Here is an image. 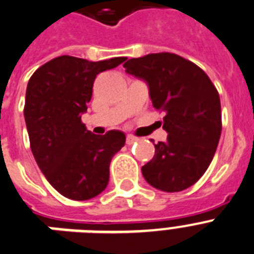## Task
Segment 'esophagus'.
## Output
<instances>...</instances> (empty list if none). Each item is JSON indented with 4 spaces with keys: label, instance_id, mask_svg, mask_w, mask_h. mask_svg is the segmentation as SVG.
Here are the masks:
<instances>
[{
    "label": "esophagus",
    "instance_id": "34e87169",
    "mask_svg": "<svg viewBox=\"0 0 254 254\" xmlns=\"http://www.w3.org/2000/svg\"><path fill=\"white\" fill-rule=\"evenodd\" d=\"M136 140H138V138L134 135H127V144H133V143H135Z\"/></svg>",
    "mask_w": 254,
    "mask_h": 254
}]
</instances>
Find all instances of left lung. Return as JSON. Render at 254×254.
<instances>
[{
	"instance_id": "1",
	"label": "left lung",
	"mask_w": 254,
	"mask_h": 254,
	"mask_svg": "<svg viewBox=\"0 0 254 254\" xmlns=\"http://www.w3.org/2000/svg\"><path fill=\"white\" fill-rule=\"evenodd\" d=\"M127 72L148 83L157 111H165L166 142L154 144V156L142 167L148 184L180 191L208 169L221 135L219 92L199 66L170 52L145 55L124 64Z\"/></svg>"
}]
</instances>
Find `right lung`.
Masks as SVG:
<instances>
[{"mask_svg": "<svg viewBox=\"0 0 254 254\" xmlns=\"http://www.w3.org/2000/svg\"><path fill=\"white\" fill-rule=\"evenodd\" d=\"M127 57L88 61L60 56L42 65L26 87L24 118L30 149L46 179L64 197L85 200L109 184L110 162L125 144V134L96 135L81 123L96 76Z\"/></svg>", "mask_w": 254, "mask_h": 254, "instance_id": "right-lung-1", "label": "right lung"}]
</instances>
